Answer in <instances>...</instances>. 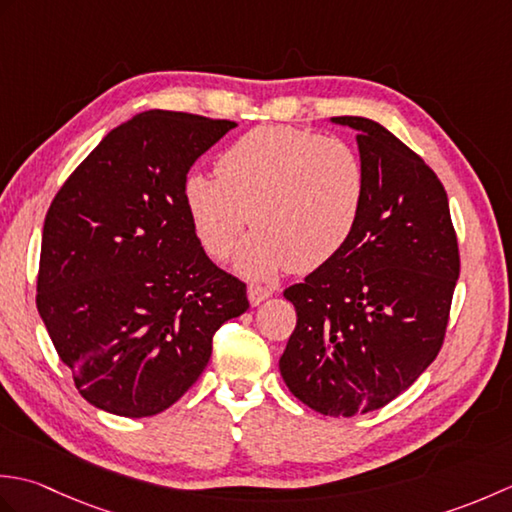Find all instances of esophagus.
<instances>
[{
    "mask_svg": "<svg viewBox=\"0 0 512 512\" xmlns=\"http://www.w3.org/2000/svg\"><path fill=\"white\" fill-rule=\"evenodd\" d=\"M270 295H273V290L266 288V286H250L248 288V301L250 306H259L264 299H268Z\"/></svg>",
    "mask_w": 512,
    "mask_h": 512,
    "instance_id": "obj_1",
    "label": "esophagus"
}]
</instances>
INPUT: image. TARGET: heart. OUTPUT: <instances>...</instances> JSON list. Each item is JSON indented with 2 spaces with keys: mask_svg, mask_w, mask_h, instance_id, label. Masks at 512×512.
<instances>
[{
  "mask_svg": "<svg viewBox=\"0 0 512 512\" xmlns=\"http://www.w3.org/2000/svg\"><path fill=\"white\" fill-rule=\"evenodd\" d=\"M365 195L367 173L350 145L284 125L250 129L222 151L217 173L184 180L191 224L211 257L233 253L250 217L257 231L239 255L250 275L328 264L350 242Z\"/></svg>",
  "mask_w": 512,
  "mask_h": 512,
  "instance_id": "heart-1",
  "label": "heart"
}]
</instances>
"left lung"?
Here are the masks:
<instances>
[{
  "mask_svg": "<svg viewBox=\"0 0 512 512\" xmlns=\"http://www.w3.org/2000/svg\"><path fill=\"white\" fill-rule=\"evenodd\" d=\"M332 123L356 129L365 206L341 253L284 290L297 328L279 372L303 405L350 418L385 407L438 356L460 253L433 169L376 121Z\"/></svg>",
  "mask_w": 512,
  "mask_h": 512,
  "instance_id": "left-lung-1",
  "label": "left lung"
}]
</instances>
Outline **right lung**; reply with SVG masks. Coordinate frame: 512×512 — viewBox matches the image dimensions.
Listing matches in <instances>:
<instances>
[{
    "label": "right lung",
    "mask_w": 512,
    "mask_h": 512,
    "mask_svg": "<svg viewBox=\"0 0 512 512\" xmlns=\"http://www.w3.org/2000/svg\"><path fill=\"white\" fill-rule=\"evenodd\" d=\"M237 123L149 110L107 134L43 222L37 310L79 394L147 418L204 372L213 334L248 310L184 204V180Z\"/></svg>",
    "instance_id": "1"
}]
</instances>
